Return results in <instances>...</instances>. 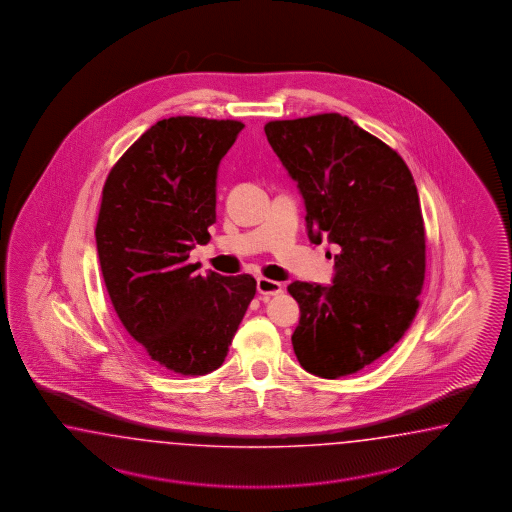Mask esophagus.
<instances>
[{
	"label": "esophagus",
	"instance_id": "34e87169",
	"mask_svg": "<svg viewBox=\"0 0 512 512\" xmlns=\"http://www.w3.org/2000/svg\"><path fill=\"white\" fill-rule=\"evenodd\" d=\"M257 291H259V295L276 296L283 291V287L279 281H274V279L259 278L257 279Z\"/></svg>",
	"mask_w": 512,
	"mask_h": 512
}]
</instances>
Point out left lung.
<instances>
[{"label": "left lung", "instance_id": "8db88e82", "mask_svg": "<svg viewBox=\"0 0 512 512\" xmlns=\"http://www.w3.org/2000/svg\"><path fill=\"white\" fill-rule=\"evenodd\" d=\"M298 184L313 244H338L332 285L293 281V349L306 372L338 379L383 357L411 326L424 285L426 236L405 161L336 112L264 125Z\"/></svg>", "mask_w": 512, "mask_h": 512}]
</instances>
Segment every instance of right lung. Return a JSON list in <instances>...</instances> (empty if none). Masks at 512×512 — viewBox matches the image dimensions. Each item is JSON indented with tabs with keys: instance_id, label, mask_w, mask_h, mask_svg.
I'll list each match as a JSON object with an SVG mask.
<instances>
[{
	"instance_id": "1",
	"label": "right lung",
	"mask_w": 512,
	"mask_h": 512,
	"mask_svg": "<svg viewBox=\"0 0 512 512\" xmlns=\"http://www.w3.org/2000/svg\"><path fill=\"white\" fill-rule=\"evenodd\" d=\"M242 129L236 120H161L103 187L95 242L110 302L140 349L180 375L223 364L257 289L249 274L201 276L187 263L210 240L217 167Z\"/></svg>"
}]
</instances>
